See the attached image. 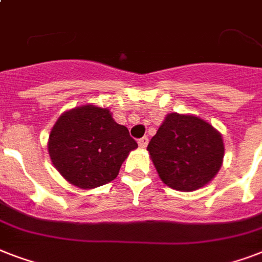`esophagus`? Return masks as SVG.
Wrapping results in <instances>:
<instances>
[{"label": "esophagus", "instance_id": "1", "mask_svg": "<svg viewBox=\"0 0 262 262\" xmlns=\"http://www.w3.org/2000/svg\"><path fill=\"white\" fill-rule=\"evenodd\" d=\"M148 144V137L147 136H144L141 139H139V147L140 148H145Z\"/></svg>", "mask_w": 262, "mask_h": 262}]
</instances>
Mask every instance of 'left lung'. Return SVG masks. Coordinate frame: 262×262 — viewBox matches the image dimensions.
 <instances>
[{"instance_id":"obj_1","label":"left lung","mask_w":262,"mask_h":262,"mask_svg":"<svg viewBox=\"0 0 262 262\" xmlns=\"http://www.w3.org/2000/svg\"><path fill=\"white\" fill-rule=\"evenodd\" d=\"M160 179L175 190L203 187L222 167V135L194 115L168 114L148 144Z\"/></svg>"}]
</instances>
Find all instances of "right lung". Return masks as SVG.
Masks as SVG:
<instances>
[{
    "label": "right lung",
    "instance_id": "1",
    "mask_svg": "<svg viewBox=\"0 0 262 262\" xmlns=\"http://www.w3.org/2000/svg\"><path fill=\"white\" fill-rule=\"evenodd\" d=\"M137 148L126 126L108 108L81 106L63 113L51 129L49 154L54 167L81 189L102 186L117 178L129 152Z\"/></svg>",
    "mask_w": 262,
    "mask_h": 262
}]
</instances>
